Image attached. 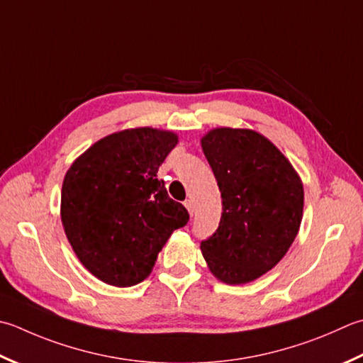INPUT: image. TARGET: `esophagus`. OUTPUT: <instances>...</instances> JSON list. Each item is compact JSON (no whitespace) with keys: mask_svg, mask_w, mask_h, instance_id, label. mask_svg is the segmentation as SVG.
<instances>
[{"mask_svg":"<svg viewBox=\"0 0 363 363\" xmlns=\"http://www.w3.org/2000/svg\"><path fill=\"white\" fill-rule=\"evenodd\" d=\"M184 206H186V208H187V211H189V214L190 216H194V201H191V200H186V201H184Z\"/></svg>","mask_w":363,"mask_h":363,"instance_id":"34e87169","label":"esophagus"}]
</instances>
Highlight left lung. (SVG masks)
<instances>
[{
	"mask_svg": "<svg viewBox=\"0 0 363 363\" xmlns=\"http://www.w3.org/2000/svg\"><path fill=\"white\" fill-rule=\"evenodd\" d=\"M201 146L223 206L218 228L201 242L203 257L228 285L253 281L294 242L302 222V182L258 132L222 127L203 137Z\"/></svg>",
	"mask_w": 363,
	"mask_h": 363,
	"instance_id": "8db88e82",
	"label": "left lung"
}]
</instances>
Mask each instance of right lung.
Instances as JSON below:
<instances>
[{"label": "right lung", "mask_w": 363, "mask_h": 363, "mask_svg": "<svg viewBox=\"0 0 363 363\" xmlns=\"http://www.w3.org/2000/svg\"><path fill=\"white\" fill-rule=\"evenodd\" d=\"M173 132L140 127L99 140L69 168L61 191L64 231L88 271L113 286L151 274L168 238L189 212L168 196L159 167Z\"/></svg>", "instance_id": "add662e5"}]
</instances>
